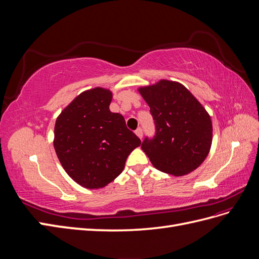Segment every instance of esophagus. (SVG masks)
<instances>
[{
	"instance_id": "esophagus-1",
	"label": "esophagus",
	"mask_w": 259,
	"mask_h": 259,
	"mask_svg": "<svg viewBox=\"0 0 259 259\" xmlns=\"http://www.w3.org/2000/svg\"><path fill=\"white\" fill-rule=\"evenodd\" d=\"M135 134L140 138V139H142L143 138V130L142 128H137L136 131H135Z\"/></svg>"
}]
</instances>
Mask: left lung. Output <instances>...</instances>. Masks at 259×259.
Returning <instances> with one entry per match:
<instances>
[{"label":"left lung","mask_w":259,"mask_h":259,"mask_svg":"<svg viewBox=\"0 0 259 259\" xmlns=\"http://www.w3.org/2000/svg\"><path fill=\"white\" fill-rule=\"evenodd\" d=\"M138 92L150 107L156 127L154 138H146L142 145L152 165L173 176L198 168L213 140V125L205 108L176 81L163 79L140 86Z\"/></svg>","instance_id":"1"}]
</instances>
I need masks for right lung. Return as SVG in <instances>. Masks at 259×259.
<instances>
[{
  "instance_id": "1",
  "label": "right lung",
  "mask_w": 259,
  "mask_h": 259,
  "mask_svg": "<svg viewBox=\"0 0 259 259\" xmlns=\"http://www.w3.org/2000/svg\"><path fill=\"white\" fill-rule=\"evenodd\" d=\"M112 92H82L57 116L54 148L66 173L86 189H100L119 176L140 139L122 114L111 112Z\"/></svg>"
}]
</instances>
